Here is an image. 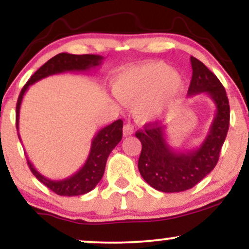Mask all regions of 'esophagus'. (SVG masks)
<instances>
[{
    "label": "esophagus",
    "mask_w": 249,
    "mask_h": 249,
    "mask_svg": "<svg viewBox=\"0 0 249 249\" xmlns=\"http://www.w3.org/2000/svg\"><path fill=\"white\" fill-rule=\"evenodd\" d=\"M123 134H124L125 137L133 134V126H132V125H131V124H125L124 127H123Z\"/></svg>",
    "instance_id": "1"
}]
</instances>
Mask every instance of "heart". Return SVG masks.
I'll return each mask as SVG.
<instances>
[{
  "mask_svg": "<svg viewBox=\"0 0 249 249\" xmlns=\"http://www.w3.org/2000/svg\"><path fill=\"white\" fill-rule=\"evenodd\" d=\"M184 77L156 61L122 71L113 81V92L123 103L133 104V115L141 123L160 117L181 95Z\"/></svg>",
  "mask_w": 249,
  "mask_h": 249,
  "instance_id": "1",
  "label": "heart"
}]
</instances>
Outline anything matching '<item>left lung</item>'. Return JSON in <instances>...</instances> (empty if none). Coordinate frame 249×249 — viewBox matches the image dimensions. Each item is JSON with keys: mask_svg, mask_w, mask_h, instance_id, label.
Returning <instances> with one entry per match:
<instances>
[{"mask_svg": "<svg viewBox=\"0 0 249 249\" xmlns=\"http://www.w3.org/2000/svg\"><path fill=\"white\" fill-rule=\"evenodd\" d=\"M192 79L188 96L206 93L215 105L210 131L200 146L177 151L166 141V126L150 123L136 137L142 142L138 170L150 186L165 193L187 191L215 167L230 126V103L225 88L206 65L191 57Z\"/></svg>", "mask_w": 249, "mask_h": 249, "instance_id": "8db88e82", "label": "left lung"}]
</instances>
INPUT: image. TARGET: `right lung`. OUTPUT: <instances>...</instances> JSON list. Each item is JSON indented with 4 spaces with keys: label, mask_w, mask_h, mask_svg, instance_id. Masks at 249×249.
<instances>
[{
    "label": "right lung",
    "mask_w": 249,
    "mask_h": 249,
    "mask_svg": "<svg viewBox=\"0 0 249 249\" xmlns=\"http://www.w3.org/2000/svg\"><path fill=\"white\" fill-rule=\"evenodd\" d=\"M103 57L99 55H71V53H62L50 58L45 64H43L38 70L30 77L29 81L22 89L16 104V128L18 132L19 123V108H21L22 101L24 93L34 83L41 79L57 73L73 72V71H90L96 69L102 64ZM123 137V121L113 122L112 124L103 127L96 133L91 142V148L85 164L73 173L72 176L62 180H51L44 177L34 167L31 161L28 159L30 171L43 185L50 188L53 192L63 196H82L97 186L101 181L103 174L105 171V165L108 154L116 147V145L122 141ZM18 138L21 139L18 133Z\"/></svg>",
    "instance_id": "add662e5"
}]
</instances>
